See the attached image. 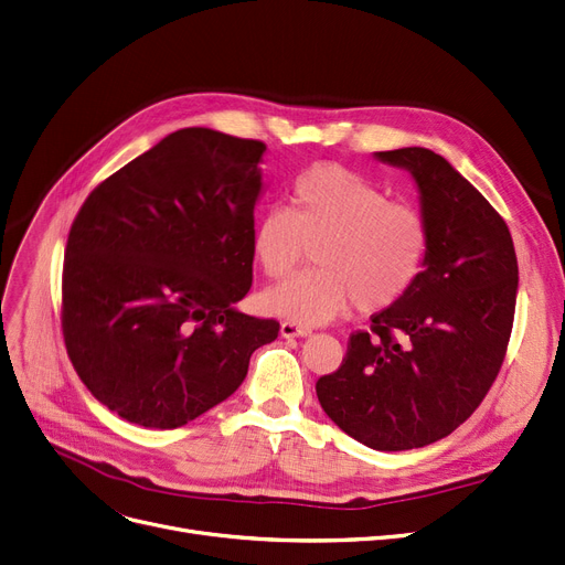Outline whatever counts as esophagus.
Returning <instances> with one entry per match:
<instances>
[{
	"label": "esophagus",
	"instance_id": "34e87169",
	"mask_svg": "<svg viewBox=\"0 0 565 565\" xmlns=\"http://www.w3.org/2000/svg\"><path fill=\"white\" fill-rule=\"evenodd\" d=\"M279 332H281V337H286V339H290V337H307V334H311V330H309V328L298 326V323H292V321H284V323H281V328H279Z\"/></svg>",
	"mask_w": 565,
	"mask_h": 565
}]
</instances>
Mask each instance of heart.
<instances>
[{"mask_svg": "<svg viewBox=\"0 0 565 565\" xmlns=\"http://www.w3.org/2000/svg\"><path fill=\"white\" fill-rule=\"evenodd\" d=\"M311 249L316 267L267 290L260 305L302 326L328 323L351 305L379 313L402 302L425 273L429 226L420 210L387 201L372 180L337 163L296 178L288 212L269 210L254 228L263 275L286 279Z\"/></svg>", "mask_w": 565, "mask_h": 565, "instance_id": "obj_1", "label": "heart"}]
</instances>
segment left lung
I'll return each mask as SVG.
<instances>
[{"label": "left lung", "mask_w": 565, "mask_h": 565, "mask_svg": "<svg viewBox=\"0 0 565 565\" xmlns=\"http://www.w3.org/2000/svg\"><path fill=\"white\" fill-rule=\"evenodd\" d=\"M376 157L418 182L427 265L402 302L349 337L316 395L339 429L397 452L446 438L480 406L508 351L520 279L503 216L444 157L425 147Z\"/></svg>", "instance_id": "obj_1"}]
</instances>
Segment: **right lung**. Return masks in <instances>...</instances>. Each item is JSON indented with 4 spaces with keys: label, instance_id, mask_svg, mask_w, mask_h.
Instances as JSON below:
<instances>
[{
    "label": "right lung",
    "instance_id": "right-lung-1",
    "mask_svg": "<svg viewBox=\"0 0 565 565\" xmlns=\"http://www.w3.org/2000/svg\"><path fill=\"white\" fill-rule=\"evenodd\" d=\"M265 142L203 127L166 136L96 186L73 218L62 334L92 395L175 429L228 399L275 318L233 305L254 279Z\"/></svg>",
    "mask_w": 565,
    "mask_h": 565
}]
</instances>
